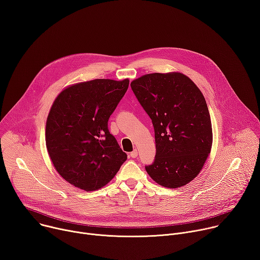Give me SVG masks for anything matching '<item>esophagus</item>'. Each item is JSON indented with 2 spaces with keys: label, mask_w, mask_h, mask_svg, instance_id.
Listing matches in <instances>:
<instances>
[{
  "label": "esophagus",
  "mask_w": 260,
  "mask_h": 260,
  "mask_svg": "<svg viewBox=\"0 0 260 260\" xmlns=\"http://www.w3.org/2000/svg\"><path fill=\"white\" fill-rule=\"evenodd\" d=\"M137 156H138L137 150H134V151H132V152L130 153V157H131V158H136Z\"/></svg>",
  "instance_id": "obj_1"
}]
</instances>
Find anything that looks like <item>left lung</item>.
Wrapping results in <instances>:
<instances>
[{
  "instance_id": "obj_1",
  "label": "left lung",
  "mask_w": 260,
  "mask_h": 260,
  "mask_svg": "<svg viewBox=\"0 0 260 260\" xmlns=\"http://www.w3.org/2000/svg\"><path fill=\"white\" fill-rule=\"evenodd\" d=\"M131 87L155 131V160L147 173L164 187L186 185L201 172L212 147L203 93L179 72L147 74L134 79Z\"/></svg>"
}]
</instances>
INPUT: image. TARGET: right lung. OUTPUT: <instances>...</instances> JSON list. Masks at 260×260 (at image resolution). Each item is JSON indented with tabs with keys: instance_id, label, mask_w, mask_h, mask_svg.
<instances>
[{
	"instance_id": "obj_1",
	"label": "right lung",
	"mask_w": 260,
	"mask_h": 260,
	"mask_svg": "<svg viewBox=\"0 0 260 260\" xmlns=\"http://www.w3.org/2000/svg\"><path fill=\"white\" fill-rule=\"evenodd\" d=\"M129 79H94L67 86L51 106L46 146L66 181L85 191L112 180L127 155L108 130V119L124 96Z\"/></svg>"
}]
</instances>
